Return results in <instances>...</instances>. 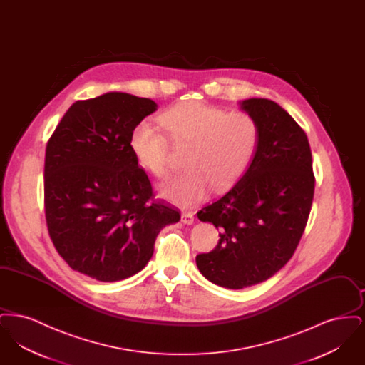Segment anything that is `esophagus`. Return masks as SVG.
<instances>
[{"label": "esophagus", "mask_w": 365, "mask_h": 365, "mask_svg": "<svg viewBox=\"0 0 365 365\" xmlns=\"http://www.w3.org/2000/svg\"><path fill=\"white\" fill-rule=\"evenodd\" d=\"M182 222L185 225H192L194 223V215L191 212H183L182 213Z\"/></svg>", "instance_id": "34e87169"}]
</instances>
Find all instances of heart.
Listing matches in <instances>:
<instances>
[{"instance_id": "1", "label": "heart", "mask_w": 365, "mask_h": 365, "mask_svg": "<svg viewBox=\"0 0 365 365\" xmlns=\"http://www.w3.org/2000/svg\"><path fill=\"white\" fill-rule=\"evenodd\" d=\"M158 120L164 130L146 119L137 123L128 146L139 165L158 179L171 173L168 138L176 146H190L185 161L187 173L160 186V195L182 208L201 201L210 187H232L260 148V124L242 110L228 112L202 101H186L163 112Z\"/></svg>"}]
</instances>
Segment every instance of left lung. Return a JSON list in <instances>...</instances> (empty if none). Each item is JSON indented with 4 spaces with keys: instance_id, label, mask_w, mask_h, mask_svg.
I'll return each instance as SVG.
<instances>
[{
    "instance_id": "8db88e82",
    "label": "left lung",
    "mask_w": 365,
    "mask_h": 365,
    "mask_svg": "<svg viewBox=\"0 0 365 365\" xmlns=\"http://www.w3.org/2000/svg\"><path fill=\"white\" fill-rule=\"evenodd\" d=\"M260 124L257 156L237 185L197 216L210 222L219 242L195 257L200 272L227 289H243L275 275L292 259L312 207L314 175L308 137L277 103L241 104Z\"/></svg>"
}]
</instances>
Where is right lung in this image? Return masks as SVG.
<instances>
[{
	"label": "right lung",
	"instance_id": "1",
	"mask_svg": "<svg viewBox=\"0 0 365 365\" xmlns=\"http://www.w3.org/2000/svg\"><path fill=\"white\" fill-rule=\"evenodd\" d=\"M149 98L112 91L76 101L57 124L45 155V217L58 255L73 271L101 282L139 272L160 230L179 210L155 200L128 140L156 110Z\"/></svg>",
	"mask_w": 365,
	"mask_h": 365
}]
</instances>
